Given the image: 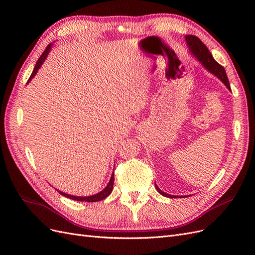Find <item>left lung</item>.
Masks as SVG:
<instances>
[{"label":"left lung","mask_w":255,"mask_h":255,"mask_svg":"<svg viewBox=\"0 0 255 255\" xmlns=\"http://www.w3.org/2000/svg\"><path fill=\"white\" fill-rule=\"evenodd\" d=\"M185 39H186L187 47L189 49V52L191 53V55L195 56L199 60V63L201 64L208 72H211L212 74H214L216 76V78H218L223 84L226 85V87L229 90H231L230 83H229L225 68H223L221 65H219L217 61L214 59L211 52L208 51V49L206 48V45L201 40H200L197 36H194V35H186ZM155 187L160 195H163L167 198H179L180 197V196L168 195V194H166V192L161 191L158 188L156 183H155ZM181 197L184 198L187 196H181Z\"/></svg>","instance_id":"left-lung-1"}]
</instances>
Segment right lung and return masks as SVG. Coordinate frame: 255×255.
Here are the masks:
<instances>
[{"mask_svg":"<svg viewBox=\"0 0 255 255\" xmlns=\"http://www.w3.org/2000/svg\"><path fill=\"white\" fill-rule=\"evenodd\" d=\"M52 47H53V43H50V44L48 45V47H47V49H45L44 52L41 54V56L39 57V59L37 60L36 66H35V68H34V70H33L32 74H30L27 83H29L30 80H32V79L34 78V76L36 75V73L38 72V70H39L40 67L42 66V64L44 63V60L47 59V57H48V55H49V53H50ZM113 188H114V172L112 173L111 180H110L109 184L106 185V187H105L103 190L98 192V194H96V195L88 196V197H76V196H72V195H68V194H66V192H63V191H60V190H58V189H56V190L59 192L60 195H63L64 197H67V198H69V199L75 200V201H82V202H98V201H101V200L105 199L106 197H109V196L111 195V192H112Z\"/></svg>","mask_w":255,"mask_h":255,"instance_id":"obj_1","label":"right lung"}]
</instances>
